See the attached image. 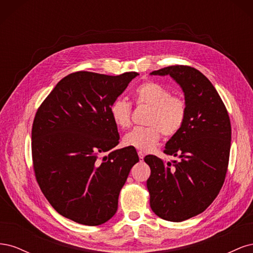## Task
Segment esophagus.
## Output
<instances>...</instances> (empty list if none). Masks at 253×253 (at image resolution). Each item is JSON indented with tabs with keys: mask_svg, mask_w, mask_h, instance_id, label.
I'll list each match as a JSON object with an SVG mask.
<instances>
[{
	"mask_svg": "<svg viewBox=\"0 0 253 253\" xmlns=\"http://www.w3.org/2000/svg\"><path fill=\"white\" fill-rule=\"evenodd\" d=\"M138 156H139L140 160H142L143 157H144V153L142 151H138Z\"/></svg>",
	"mask_w": 253,
	"mask_h": 253,
	"instance_id": "34e87169",
	"label": "esophagus"
}]
</instances>
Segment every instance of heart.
Instances as JSON below:
<instances>
[{
    "mask_svg": "<svg viewBox=\"0 0 253 253\" xmlns=\"http://www.w3.org/2000/svg\"><path fill=\"white\" fill-rule=\"evenodd\" d=\"M136 102L150 106L147 126H137L124 137L128 147L140 151H151L156 147L162 134L171 137L177 134L187 119L188 108L185 99L172 96L162 84L144 82L135 90ZM111 118L121 128L131 126L132 105L122 98H116L110 106Z\"/></svg>",
    "mask_w": 253,
    "mask_h": 253,
    "instance_id": "b5f03b06",
    "label": "heart"
}]
</instances>
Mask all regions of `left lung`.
<instances>
[{"label":"left lung","mask_w":253,"mask_h":253,"mask_svg":"<svg viewBox=\"0 0 253 253\" xmlns=\"http://www.w3.org/2000/svg\"><path fill=\"white\" fill-rule=\"evenodd\" d=\"M151 75H169L177 82L188 108L185 125L164 151L180 160L144 157L151 169L147 180L151 209L160 218L178 223L204 212L223 187L231 145L230 119L215 87L196 68L173 65Z\"/></svg>","instance_id":"obj_1"}]
</instances>
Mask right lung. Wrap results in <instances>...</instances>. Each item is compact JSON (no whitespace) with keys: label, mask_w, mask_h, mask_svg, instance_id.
Masks as SVG:
<instances>
[{"label":"right lung","mask_w":253,"mask_h":253,"mask_svg":"<svg viewBox=\"0 0 253 253\" xmlns=\"http://www.w3.org/2000/svg\"><path fill=\"white\" fill-rule=\"evenodd\" d=\"M139 74L108 76L77 72L60 80L38 109L32 153L38 183L61 215L86 226L104 224L118 208V197L132 167L133 147L119 143L111 103Z\"/></svg>","instance_id":"right-lung-1"}]
</instances>
